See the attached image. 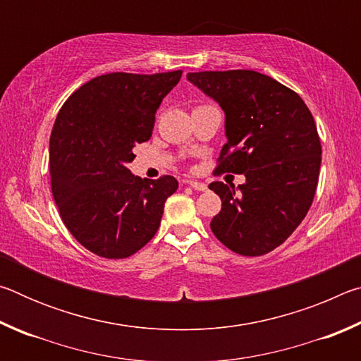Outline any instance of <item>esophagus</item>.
<instances>
[{
  "instance_id": "1",
  "label": "esophagus",
  "mask_w": 361,
  "mask_h": 361,
  "mask_svg": "<svg viewBox=\"0 0 361 361\" xmlns=\"http://www.w3.org/2000/svg\"><path fill=\"white\" fill-rule=\"evenodd\" d=\"M188 185L191 186L192 189H195V191H207V185H205V183L191 180V181H188Z\"/></svg>"
}]
</instances>
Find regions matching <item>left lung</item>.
<instances>
[{
	"label": "left lung",
	"instance_id": "obj_1",
	"mask_svg": "<svg viewBox=\"0 0 361 361\" xmlns=\"http://www.w3.org/2000/svg\"><path fill=\"white\" fill-rule=\"evenodd\" d=\"M223 108L226 138L215 172L243 173L239 186L215 181L221 212L216 239L232 252L261 256L288 239L312 205L322 145L301 97L253 70L188 73Z\"/></svg>",
	"mask_w": 361,
	"mask_h": 361
}]
</instances>
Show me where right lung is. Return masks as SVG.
Wrapping results in <instances>:
<instances>
[{"instance_id":"1","label":"right lung","mask_w":361,"mask_h":361,"mask_svg":"<svg viewBox=\"0 0 361 361\" xmlns=\"http://www.w3.org/2000/svg\"><path fill=\"white\" fill-rule=\"evenodd\" d=\"M181 73L97 76L57 114L49 142L54 200L71 235L102 258L122 259L143 248L178 189L173 176L142 180L127 164L135 159L133 146L151 138L157 108Z\"/></svg>"}]
</instances>
